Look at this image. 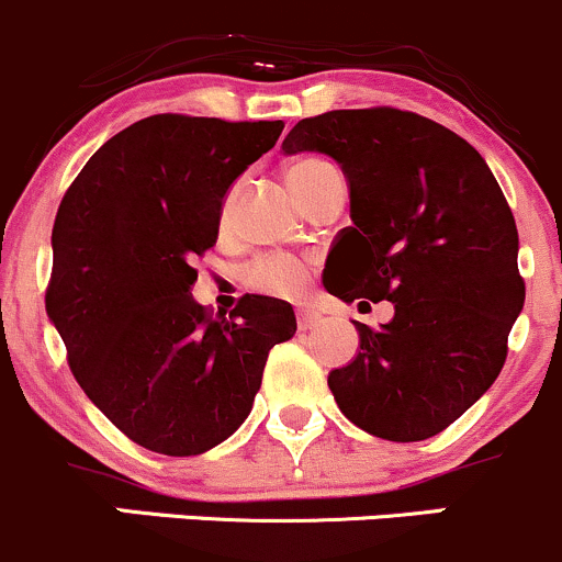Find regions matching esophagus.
Wrapping results in <instances>:
<instances>
[{"instance_id": "1", "label": "esophagus", "mask_w": 562, "mask_h": 562, "mask_svg": "<svg viewBox=\"0 0 562 562\" xmlns=\"http://www.w3.org/2000/svg\"><path fill=\"white\" fill-rule=\"evenodd\" d=\"M323 314L314 310H299V330H312L314 325H319Z\"/></svg>"}]
</instances>
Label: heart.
Listing matches in <instances>:
<instances>
[{"instance_id":"obj_1","label":"heart","mask_w":562,"mask_h":562,"mask_svg":"<svg viewBox=\"0 0 562 562\" xmlns=\"http://www.w3.org/2000/svg\"><path fill=\"white\" fill-rule=\"evenodd\" d=\"M288 178H291L293 189L299 191L301 200L312 196L314 191L323 189L325 183L330 181H344L341 172H338L336 165H330L328 159L319 157H304L299 162L291 165L288 170ZM239 196V183L226 191L224 205H221V221H229L234 205H237ZM248 288L258 293L274 295V299H291V295H299L310 282V269H306L304 261H299L295 256H285V252H271V256H261L256 261L248 263L243 271Z\"/></svg>"}]
</instances>
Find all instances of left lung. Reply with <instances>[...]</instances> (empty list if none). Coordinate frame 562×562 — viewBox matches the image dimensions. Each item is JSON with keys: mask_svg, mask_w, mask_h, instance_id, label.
Here are the masks:
<instances>
[{"mask_svg": "<svg viewBox=\"0 0 562 562\" xmlns=\"http://www.w3.org/2000/svg\"><path fill=\"white\" fill-rule=\"evenodd\" d=\"M282 151H323L349 181L323 282L341 301H392L379 330L328 375L338 408L368 435L416 442L451 427L502 373L526 301L517 226L474 146L392 106L301 120Z\"/></svg>", "mask_w": 562, "mask_h": 562, "instance_id": "8db88e82", "label": "left lung"}]
</instances>
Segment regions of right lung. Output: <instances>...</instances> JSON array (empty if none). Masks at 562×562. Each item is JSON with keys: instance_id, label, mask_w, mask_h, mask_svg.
<instances>
[{"instance_id": "obj_1", "label": "right lung", "mask_w": 562, "mask_h": 562, "mask_svg": "<svg viewBox=\"0 0 562 562\" xmlns=\"http://www.w3.org/2000/svg\"><path fill=\"white\" fill-rule=\"evenodd\" d=\"M285 122L154 114L109 138L60 200L45 306L74 379L133 442L211 451L248 418L293 306L243 295L229 319L191 299L226 191Z\"/></svg>"}]
</instances>
